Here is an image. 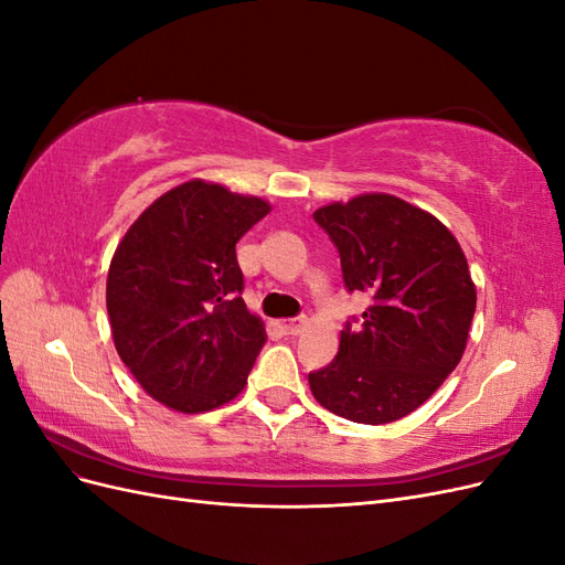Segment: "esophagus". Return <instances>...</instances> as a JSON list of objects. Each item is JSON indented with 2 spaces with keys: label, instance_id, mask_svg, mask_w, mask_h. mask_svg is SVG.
Listing matches in <instances>:
<instances>
[{
  "label": "esophagus",
  "instance_id": "obj_1",
  "mask_svg": "<svg viewBox=\"0 0 565 565\" xmlns=\"http://www.w3.org/2000/svg\"><path fill=\"white\" fill-rule=\"evenodd\" d=\"M303 328H306V322H303V320H282V322H280V330H282V334H289V337H297V334H301V332H303Z\"/></svg>",
  "mask_w": 565,
  "mask_h": 565
}]
</instances>
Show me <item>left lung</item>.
Returning <instances> with one entry per match:
<instances>
[{"mask_svg": "<svg viewBox=\"0 0 565 565\" xmlns=\"http://www.w3.org/2000/svg\"><path fill=\"white\" fill-rule=\"evenodd\" d=\"M339 249L349 292L370 297L358 328L339 334L334 361L309 374L313 398L358 424L417 409L467 349L476 285L457 237L388 193H363L313 212Z\"/></svg>", "mask_w": 565, "mask_h": 565, "instance_id": "8db88e82", "label": "left lung"}]
</instances>
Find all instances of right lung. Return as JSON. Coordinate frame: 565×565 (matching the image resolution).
Returning a JSON list of instances; mask_svg holds the SVG:
<instances>
[{
	"instance_id": "1",
	"label": "right lung",
	"mask_w": 565,
	"mask_h": 565,
	"mask_svg": "<svg viewBox=\"0 0 565 565\" xmlns=\"http://www.w3.org/2000/svg\"><path fill=\"white\" fill-rule=\"evenodd\" d=\"M268 212L264 198L191 179L143 210L113 254L115 349L148 396L177 413H210L247 384L266 328L241 297L235 243Z\"/></svg>"
}]
</instances>
